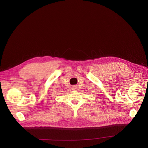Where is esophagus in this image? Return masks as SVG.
<instances>
[{"label":"esophagus","instance_id":"obj_1","mask_svg":"<svg viewBox=\"0 0 148 148\" xmlns=\"http://www.w3.org/2000/svg\"><path fill=\"white\" fill-rule=\"evenodd\" d=\"M72 89H73V90H76V89H77V86H74L72 88Z\"/></svg>","mask_w":148,"mask_h":148}]
</instances>
